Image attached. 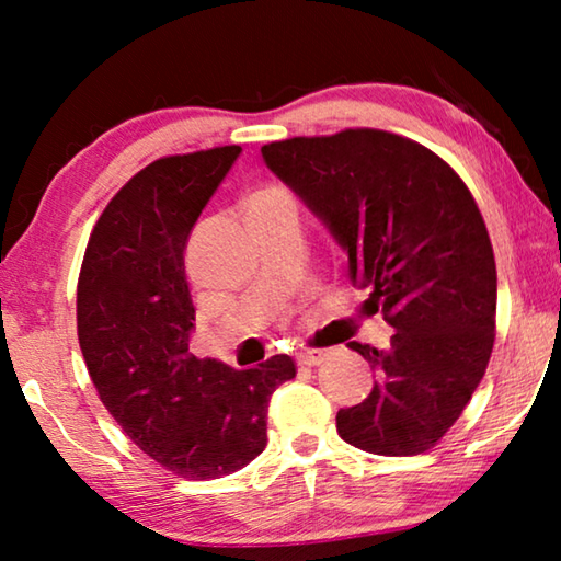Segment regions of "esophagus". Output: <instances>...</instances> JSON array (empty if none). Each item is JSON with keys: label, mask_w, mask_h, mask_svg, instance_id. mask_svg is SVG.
Instances as JSON below:
<instances>
[{"label": "esophagus", "mask_w": 561, "mask_h": 561, "mask_svg": "<svg viewBox=\"0 0 561 561\" xmlns=\"http://www.w3.org/2000/svg\"><path fill=\"white\" fill-rule=\"evenodd\" d=\"M327 351H321V348H309V351H301V354L297 356V360L301 366H319V364H324L327 360Z\"/></svg>", "instance_id": "obj_1"}]
</instances>
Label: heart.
Wrapping results in <instances>:
<instances>
[{
  "label": "heart",
  "instance_id": "1",
  "mask_svg": "<svg viewBox=\"0 0 561 561\" xmlns=\"http://www.w3.org/2000/svg\"><path fill=\"white\" fill-rule=\"evenodd\" d=\"M272 193H277V190H260V193H254V195H252L250 205H252V203H257V201H264V197H270Z\"/></svg>",
  "mask_w": 561,
  "mask_h": 561
}]
</instances>
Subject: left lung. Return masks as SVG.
<instances>
[{
    "label": "left lung",
    "instance_id": "1",
    "mask_svg": "<svg viewBox=\"0 0 561 561\" xmlns=\"http://www.w3.org/2000/svg\"><path fill=\"white\" fill-rule=\"evenodd\" d=\"M262 158L334 234L351 282L396 331L388 348L348 344L376 383L336 413L339 435L374 455L431 450L495 344V254L468 185L433 150L376 128L277 140Z\"/></svg>",
    "mask_w": 561,
    "mask_h": 561
}]
</instances>
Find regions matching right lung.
I'll list each match as a JSON object with an SVG mask.
<instances>
[{"label":"right lung","instance_id":"1","mask_svg":"<svg viewBox=\"0 0 561 561\" xmlns=\"http://www.w3.org/2000/svg\"><path fill=\"white\" fill-rule=\"evenodd\" d=\"M240 146L146 165L101 213L83 254L76 324L89 376L123 433L165 470L213 480L267 445V405L297 376L282 354L237 368L190 354L185 244Z\"/></svg>","mask_w":561,"mask_h":561}]
</instances>
